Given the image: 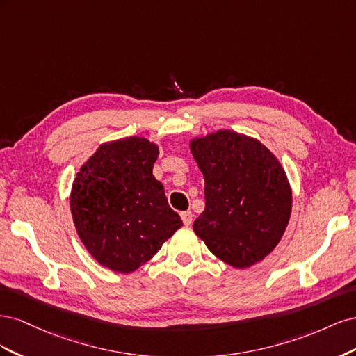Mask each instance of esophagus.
Masks as SVG:
<instances>
[{"label": "esophagus", "mask_w": 356, "mask_h": 356, "mask_svg": "<svg viewBox=\"0 0 356 356\" xmlns=\"http://www.w3.org/2000/svg\"><path fill=\"white\" fill-rule=\"evenodd\" d=\"M181 218H182V222H184V225H191L193 222V213L190 211H186V212H181Z\"/></svg>", "instance_id": "34e87169"}]
</instances>
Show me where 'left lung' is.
<instances>
[{"label":"left lung","instance_id":"obj_1","mask_svg":"<svg viewBox=\"0 0 356 356\" xmlns=\"http://www.w3.org/2000/svg\"><path fill=\"white\" fill-rule=\"evenodd\" d=\"M204 178V211L193 230L221 261H263L286 230L293 208L286 172L257 138L220 129L190 139Z\"/></svg>","mask_w":356,"mask_h":356}]
</instances>
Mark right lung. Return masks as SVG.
<instances>
[{
    "mask_svg": "<svg viewBox=\"0 0 356 356\" xmlns=\"http://www.w3.org/2000/svg\"><path fill=\"white\" fill-rule=\"evenodd\" d=\"M159 145L144 136L104 143L74 178L70 207L75 230L101 266L132 273L181 227L153 175Z\"/></svg>",
    "mask_w": 356,
    "mask_h": 356,
    "instance_id": "add662e5",
    "label": "right lung"
}]
</instances>
